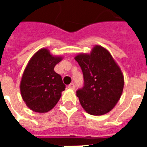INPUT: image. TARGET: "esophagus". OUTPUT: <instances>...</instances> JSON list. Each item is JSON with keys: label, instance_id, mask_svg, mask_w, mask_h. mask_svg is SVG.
Masks as SVG:
<instances>
[{"label": "esophagus", "instance_id": "1", "mask_svg": "<svg viewBox=\"0 0 147 147\" xmlns=\"http://www.w3.org/2000/svg\"><path fill=\"white\" fill-rule=\"evenodd\" d=\"M67 87L71 90H74L75 89V84H74V83H70V84L67 86Z\"/></svg>", "mask_w": 147, "mask_h": 147}]
</instances>
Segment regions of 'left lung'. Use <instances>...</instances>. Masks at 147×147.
Wrapping results in <instances>:
<instances>
[{
  "label": "left lung",
  "mask_w": 147,
  "mask_h": 147,
  "mask_svg": "<svg viewBox=\"0 0 147 147\" xmlns=\"http://www.w3.org/2000/svg\"><path fill=\"white\" fill-rule=\"evenodd\" d=\"M75 60L81 67L84 86L76 95L87 113L100 116L117 105L124 85L123 75L110 53L95 45L90 53H80Z\"/></svg>",
  "instance_id": "8db88e82"
}]
</instances>
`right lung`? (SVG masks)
Returning a JSON list of instances; mask_svg holds the SVG:
<instances>
[{
    "instance_id": "obj_1",
    "label": "right lung",
    "mask_w": 147,
    "mask_h": 147,
    "mask_svg": "<svg viewBox=\"0 0 147 147\" xmlns=\"http://www.w3.org/2000/svg\"><path fill=\"white\" fill-rule=\"evenodd\" d=\"M62 59L61 56H53L49 50L42 48L28 62L20 87L23 100L34 112H49L61 98L65 85L54 67Z\"/></svg>"
}]
</instances>
